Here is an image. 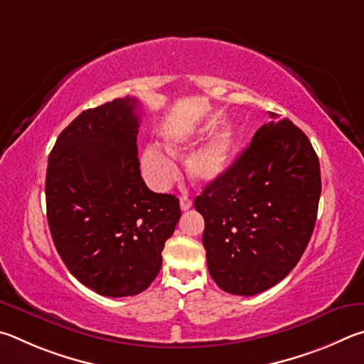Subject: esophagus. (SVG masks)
I'll return each mask as SVG.
<instances>
[{
	"mask_svg": "<svg viewBox=\"0 0 364 364\" xmlns=\"http://www.w3.org/2000/svg\"><path fill=\"white\" fill-rule=\"evenodd\" d=\"M190 208H192V200H190L187 195L181 196V209H182V211H187V209H190Z\"/></svg>",
	"mask_w": 364,
	"mask_h": 364,
	"instance_id": "1",
	"label": "esophagus"
}]
</instances>
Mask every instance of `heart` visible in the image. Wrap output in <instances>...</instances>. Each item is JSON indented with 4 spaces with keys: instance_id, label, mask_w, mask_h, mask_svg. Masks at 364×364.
Wrapping results in <instances>:
<instances>
[{
    "instance_id": "1",
    "label": "heart",
    "mask_w": 364,
    "mask_h": 364,
    "mask_svg": "<svg viewBox=\"0 0 364 364\" xmlns=\"http://www.w3.org/2000/svg\"><path fill=\"white\" fill-rule=\"evenodd\" d=\"M218 123L211 118L208 123L190 134L178 132L168 137V150L172 156H181L192 146L196 139ZM235 144H237V129L232 124H224L208 142L192 153L187 161V174L195 183L208 186L224 174L232 163ZM142 171L150 186L156 190L169 188L178 177L177 164L168 153L158 146H149L140 158Z\"/></svg>"
}]
</instances>
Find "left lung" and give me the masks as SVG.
Returning <instances> with one entry per match:
<instances>
[{"label":"left lung","mask_w":364,"mask_h":364,"mask_svg":"<svg viewBox=\"0 0 364 364\" xmlns=\"http://www.w3.org/2000/svg\"><path fill=\"white\" fill-rule=\"evenodd\" d=\"M270 117L230 168L195 198L205 218L208 270L235 296L259 294L288 277L316 222V153L296 124Z\"/></svg>","instance_id":"1"}]
</instances>
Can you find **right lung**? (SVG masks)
<instances>
[{
	"mask_svg": "<svg viewBox=\"0 0 364 364\" xmlns=\"http://www.w3.org/2000/svg\"><path fill=\"white\" fill-rule=\"evenodd\" d=\"M137 99H114L78 114L48 159L46 209L57 252L100 296L145 291L181 219L174 195L155 193L139 169Z\"/></svg>",
	"mask_w": 364,
	"mask_h": 364,
	"instance_id": "add662e5",
	"label": "right lung"
}]
</instances>
